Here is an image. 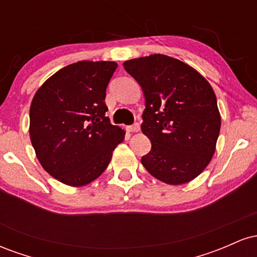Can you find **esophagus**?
<instances>
[{
	"mask_svg": "<svg viewBox=\"0 0 257 257\" xmlns=\"http://www.w3.org/2000/svg\"><path fill=\"white\" fill-rule=\"evenodd\" d=\"M126 131H128L129 133H138L139 131H140V125H139V123H135V124L126 126Z\"/></svg>",
	"mask_w": 257,
	"mask_h": 257,
	"instance_id": "obj_1",
	"label": "esophagus"
}]
</instances>
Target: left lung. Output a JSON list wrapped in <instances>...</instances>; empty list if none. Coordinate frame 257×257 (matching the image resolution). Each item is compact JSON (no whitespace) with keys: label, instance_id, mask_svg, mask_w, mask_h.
<instances>
[{"label":"left lung","instance_id":"left-lung-1","mask_svg":"<svg viewBox=\"0 0 257 257\" xmlns=\"http://www.w3.org/2000/svg\"><path fill=\"white\" fill-rule=\"evenodd\" d=\"M145 94L141 131L152 149L146 170L168 185L192 181L213 158L221 116L210 83L190 65L163 54L123 63Z\"/></svg>","mask_w":257,"mask_h":257}]
</instances>
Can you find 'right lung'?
Returning a JSON list of instances; mask_svg holds the SVG:
<instances>
[{
	"mask_svg": "<svg viewBox=\"0 0 257 257\" xmlns=\"http://www.w3.org/2000/svg\"><path fill=\"white\" fill-rule=\"evenodd\" d=\"M114 61L82 60L51 76L30 106L31 144L49 175L72 187L98 179L125 132L105 116Z\"/></svg>",
	"mask_w": 257,
	"mask_h": 257,
	"instance_id": "right-lung-1",
	"label": "right lung"
}]
</instances>
